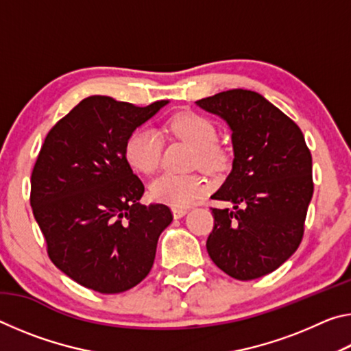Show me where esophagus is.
Returning <instances> with one entry per match:
<instances>
[{
  "label": "esophagus",
  "mask_w": 351,
  "mask_h": 351,
  "mask_svg": "<svg viewBox=\"0 0 351 351\" xmlns=\"http://www.w3.org/2000/svg\"><path fill=\"white\" fill-rule=\"evenodd\" d=\"M171 212H173V217L175 218H181V217L186 215L187 209H182V207H173V209H171Z\"/></svg>",
  "instance_id": "obj_1"
}]
</instances>
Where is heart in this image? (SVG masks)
Listing matches in <instances>:
<instances>
[{
    "label": "heart",
    "instance_id": "b5f03b06",
    "mask_svg": "<svg viewBox=\"0 0 351 351\" xmlns=\"http://www.w3.org/2000/svg\"><path fill=\"white\" fill-rule=\"evenodd\" d=\"M165 130L197 148L195 164L207 171H219L228 164V153L217 144L215 123L195 111H181L165 122ZM162 136L152 127H139L127 138L125 158L133 169L154 173L161 165ZM207 192V182L198 173H162L150 184V195L159 203L186 207Z\"/></svg>",
    "mask_w": 351,
    "mask_h": 351
}]
</instances>
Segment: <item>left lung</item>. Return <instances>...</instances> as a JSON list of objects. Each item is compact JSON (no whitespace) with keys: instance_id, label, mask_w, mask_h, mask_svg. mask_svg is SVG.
Listing matches in <instances>:
<instances>
[{"instance_id":"8db88e82","label":"left lung","mask_w":351,"mask_h":351,"mask_svg":"<svg viewBox=\"0 0 351 351\" xmlns=\"http://www.w3.org/2000/svg\"><path fill=\"white\" fill-rule=\"evenodd\" d=\"M232 130L234 165L212 199L213 229L206 247L219 269L237 280L276 271L305 232L313 197V159L302 130L258 93L229 90L197 102Z\"/></svg>"}]
</instances>
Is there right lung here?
<instances>
[{"instance_id":"obj_1","label":"right lung","mask_w":351,"mask_h":351,"mask_svg":"<svg viewBox=\"0 0 351 351\" xmlns=\"http://www.w3.org/2000/svg\"><path fill=\"white\" fill-rule=\"evenodd\" d=\"M167 100L148 106L90 96L46 134L31 175V206L52 263L82 287L123 293L150 272L173 219L141 204L144 184L125 158L132 132Z\"/></svg>"}]
</instances>
